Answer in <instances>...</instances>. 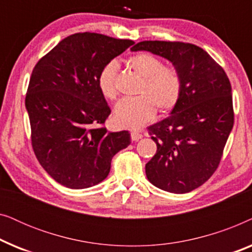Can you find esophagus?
<instances>
[{"instance_id":"1","label":"esophagus","mask_w":252,"mask_h":252,"mask_svg":"<svg viewBox=\"0 0 252 252\" xmlns=\"http://www.w3.org/2000/svg\"><path fill=\"white\" fill-rule=\"evenodd\" d=\"M130 139L132 141H139L140 139H142V134L135 132V130H133L132 133H130Z\"/></svg>"}]
</instances>
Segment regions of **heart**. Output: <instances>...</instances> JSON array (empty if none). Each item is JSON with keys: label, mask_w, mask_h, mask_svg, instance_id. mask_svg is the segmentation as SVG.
I'll list each match as a JSON object with an SVG mask.
<instances>
[{"label": "heart", "mask_w": 252, "mask_h": 252, "mask_svg": "<svg viewBox=\"0 0 252 252\" xmlns=\"http://www.w3.org/2000/svg\"><path fill=\"white\" fill-rule=\"evenodd\" d=\"M127 65L141 79L137 96L124 97L117 103L113 111V122L123 128L137 129L154 118L157 109L167 111L173 108L181 94V80L174 70L164 67L157 57L141 53L129 57ZM117 63L110 62L99 71L97 85L101 94L108 99H115Z\"/></svg>", "instance_id": "1"}]
</instances>
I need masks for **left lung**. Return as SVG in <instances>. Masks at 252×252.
<instances>
[{
	"label": "left lung",
	"mask_w": 252,
	"mask_h": 252,
	"mask_svg": "<svg viewBox=\"0 0 252 252\" xmlns=\"http://www.w3.org/2000/svg\"><path fill=\"white\" fill-rule=\"evenodd\" d=\"M132 51L170 61L181 80L171 116L148 127L157 144L146 164L148 180L161 190L185 194L215 173L234 125L232 87L223 68L191 43L142 41Z\"/></svg>",
	"instance_id": "left-lung-1"
}]
</instances>
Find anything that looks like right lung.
<instances>
[{
	"mask_svg": "<svg viewBox=\"0 0 252 252\" xmlns=\"http://www.w3.org/2000/svg\"><path fill=\"white\" fill-rule=\"evenodd\" d=\"M132 44L97 33L72 34L33 68L25 98L32 147L41 166L64 187L102 182L112 157L129 146L128 130L108 132L103 126L111 110L97 77Z\"/></svg>",
	"mask_w": 252,
	"mask_h": 252,
	"instance_id": "obj_1",
	"label": "right lung"
}]
</instances>
